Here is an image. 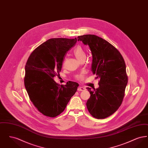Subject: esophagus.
I'll return each instance as SVG.
<instances>
[{
	"label": "esophagus",
	"instance_id": "esophagus-1",
	"mask_svg": "<svg viewBox=\"0 0 148 148\" xmlns=\"http://www.w3.org/2000/svg\"><path fill=\"white\" fill-rule=\"evenodd\" d=\"M86 89L84 87H83V86H79L78 88H77V90L78 91H84Z\"/></svg>",
	"mask_w": 148,
	"mask_h": 148
}]
</instances>
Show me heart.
Returning a JSON list of instances; mask_svg holds the SVG:
<instances>
[{"label": "heart", "instance_id": "obj_1", "mask_svg": "<svg viewBox=\"0 0 148 148\" xmlns=\"http://www.w3.org/2000/svg\"><path fill=\"white\" fill-rule=\"evenodd\" d=\"M74 54L77 59L80 62L83 60H85L86 58V53L83 48L81 46H77L73 51ZM77 79L81 80L83 79V75H80L77 76Z\"/></svg>", "mask_w": 148, "mask_h": 148}]
</instances>
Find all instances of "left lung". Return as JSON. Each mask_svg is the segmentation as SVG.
I'll return each mask as SVG.
<instances>
[{
  "label": "left lung",
  "mask_w": 148,
  "mask_h": 148,
  "mask_svg": "<svg viewBox=\"0 0 148 148\" xmlns=\"http://www.w3.org/2000/svg\"><path fill=\"white\" fill-rule=\"evenodd\" d=\"M92 51V71L99 78L98 88L86 89L90 97L86 102L89 112L97 119H104L121 106L127 83L125 61L118 50L106 40L92 34L77 36Z\"/></svg>",
  "instance_id": "left-lung-1"
}]
</instances>
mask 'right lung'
<instances>
[{"label": "right lung", "mask_w": 148, "mask_h": 148, "mask_svg": "<svg viewBox=\"0 0 148 148\" xmlns=\"http://www.w3.org/2000/svg\"><path fill=\"white\" fill-rule=\"evenodd\" d=\"M77 41V38L50 39L38 47L27 62L26 90L34 106L45 116L54 118L60 114L77 90V83L60 85L53 79L62 70L66 53Z\"/></svg>", "instance_id": "add662e5"}]
</instances>
